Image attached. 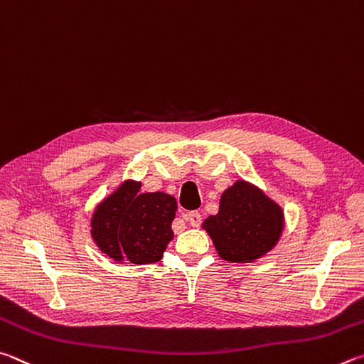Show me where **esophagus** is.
<instances>
[{
  "instance_id": "34e87169",
  "label": "esophagus",
  "mask_w": 364,
  "mask_h": 364,
  "mask_svg": "<svg viewBox=\"0 0 364 364\" xmlns=\"http://www.w3.org/2000/svg\"><path fill=\"white\" fill-rule=\"evenodd\" d=\"M186 220L192 227H200V224H201V214L198 211L188 213V214H186Z\"/></svg>"
}]
</instances>
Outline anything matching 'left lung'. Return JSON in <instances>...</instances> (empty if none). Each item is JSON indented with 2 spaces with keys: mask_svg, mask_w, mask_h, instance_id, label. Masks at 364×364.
<instances>
[{
  "mask_svg": "<svg viewBox=\"0 0 364 364\" xmlns=\"http://www.w3.org/2000/svg\"><path fill=\"white\" fill-rule=\"evenodd\" d=\"M201 227L220 259L247 264L277 246L284 228V213L259 187L237 181L222 193L219 213L209 215Z\"/></svg>",
  "mask_w": 364,
  "mask_h": 364,
  "instance_id": "obj_1",
  "label": "left lung"
}]
</instances>
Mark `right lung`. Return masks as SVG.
I'll return each instance as SVG.
<instances>
[{"label":"right lung","mask_w":364,"mask_h":364,"mask_svg":"<svg viewBox=\"0 0 364 364\" xmlns=\"http://www.w3.org/2000/svg\"><path fill=\"white\" fill-rule=\"evenodd\" d=\"M177 201L164 192L140 193V182L126 178L95 206L91 237L117 264H155L174 238L172 220Z\"/></svg>","instance_id":"add662e5"}]
</instances>
